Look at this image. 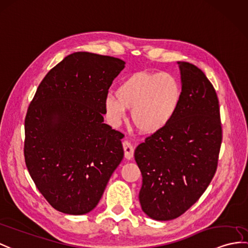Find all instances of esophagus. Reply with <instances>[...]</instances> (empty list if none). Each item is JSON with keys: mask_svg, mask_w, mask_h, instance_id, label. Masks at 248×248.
Listing matches in <instances>:
<instances>
[{"mask_svg": "<svg viewBox=\"0 0 248 248\" xmlns=\"http://www.w3.org/2000/svg\"><path fill=\"white\" fill-rule=\"evenodd\" d=\"M123 149H124V155L125 158L127 160H131L134 158V154H135V148L128 141H124L123 142Z\"/></svg>", "mask_w": 248, "mask_h": 248, "instance_id": "34e87169", "label": "esophagus"}]
</instances>
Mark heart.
<instances>
[{
    "instance_id": "b5f03b06",
    "label": "heart",
    "mask_w": 248,
    "mask_h": 248,
    "mask_svg": "<svg viewBox=\"0 0 248 248\" xmlns=\"http://www.w3.org/2000/svg\"><path fill=\"white\" fill-rule=\"evenodd\" d=\"M183 88L179 78L168 72L139 71L120 83L116 95L104 100L106 117L119 125L131 110L132 123L143 134L153 135L170 125L180 110Z\"/></svg>"
}]
</instances>
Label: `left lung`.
<instances>
[{"label": "left lung", "mask_w": 248, "mask_h": 248, "mask_svg": "<svg viewBox=\"0 0 248 248\" xmlns=\"http://www.w3.org/2000/svg\"><path fill=\"white\" fill-rule=\"evenodd\" d=\"M183 100L172 122L135 150L142 173L139 200L152 219L168 221L194 205L213 180L222 143L219 100L197 66L178 62Z\"/></svg>", "instance_id": "left-lung-1"}]
</instances>
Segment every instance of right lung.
I'll return each mask as SVG.
<instances>
[{
	"mask_svg": "<svg viewBox=\"0 0 248 248\" xmlns=\"http://www.w3.org/2000/svg\"><path fill=\"white\" fill-rule=\"evenodd\" d=\"M125 67L118 58L78 51L45 76L25 118L24 156L51 206L84 215L98 205L124 156V136L104 123V100Z\"/></svg>",
	"mask_w": 248,
	"mask_h": 248,
	"instance_id": "add662e5",
	"label": "right lung"
}]
</instances>
